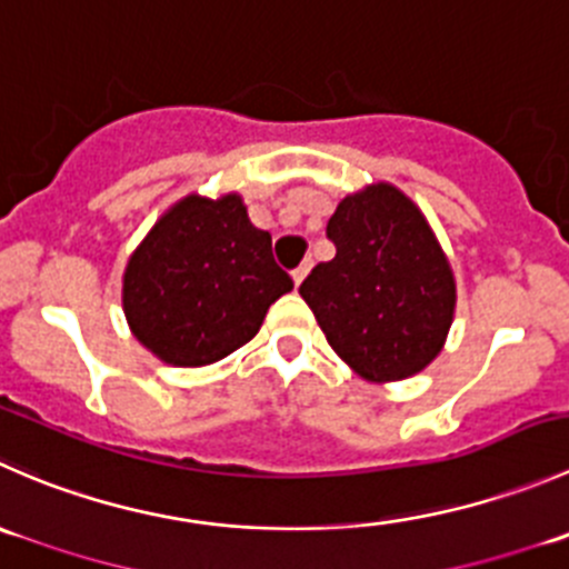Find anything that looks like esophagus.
Segmentation results:
<instances>
[{
  "instance_id": "1",
  "label": "esophagus",
  "mask_w": 569,
  "mask_h": 569,
  "mask_svg": "<svg viewBox=\"0 0 569 569\" xmlns=\"http://www.w3.org/2000/svg\"><path fill=\"white\" fill-rule=\"evenodd\" d=\"M308 269H311V261L300 263V267H297V269H295V272H291V278H295V283H297V286H300V283H302V280H306Z\"/></svg>"
}]
</instances>
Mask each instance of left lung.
Here are the masks:
<instances>
[{"label": "left lung", "instance_id": "obj_1", "mask_svg": "<svg viewBox=\"0 0 569 569\" xmlns=\"http://www.w3.org/2000/svg\"><path fill=\"white\" fill-rule=\"evenodd\" d=\"M333 261L300 286L328 345L369 380H402L439 356L453 322L450 263L395 186L345 197L328 222Z\"/></svg>", "mask_w": 569, "mask_h": 569}]
</instances>
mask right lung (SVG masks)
Returning <instances> with one entry per match:
<instances>
[{
  "instance_id": "add662e5",
  "label": "right lung",
  "mask_w": 569,
  "mask_h": 569,
  "mask_svg": "<svg viewBox=\"0 0 569 569\" xmlns=\"http://www.w3.org/2000/svg\"><path fill=\"white\" fill-rule=\"evenodd\" d=\"M291 289L272 236L247 219L241 197L191 194L132 252L121 302L136 339L161 361L206 367L247 345Z\"/></svg>"
}]
</instances>
